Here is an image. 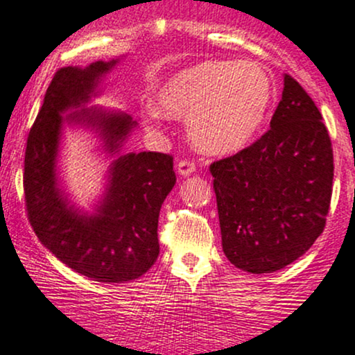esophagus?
Segmentation results:
<instances>
[{
    "label": "esophagus",
    "mask_w": 355,
    "mask_h": 355,
    "mask_svg": "<svg viewBox=\"0 0 355 355\" xmlns=\"http://www.w3.org/2000/svg\"><path fill=\"white\" fill-rule=\"evenodd\" d=\"M196 171V162L191 161V159H181L178 162V173L181 174V176H189V174H193Z\"/></svg>",
    "instance_id": "34e87169"
}]
</instances>
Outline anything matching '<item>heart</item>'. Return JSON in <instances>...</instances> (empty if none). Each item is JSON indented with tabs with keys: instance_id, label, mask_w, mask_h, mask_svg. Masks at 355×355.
I'll use <instances>...</instances> for the list:
<instances>
[{
	"instance_id": "1",
	"label": "heart",
	"mask_w": 355,
	"mask_h": 355,
	"mask_svg": "<svg viewBox=\"0 0 355 355\" xmlns=\"http://www.w3.org/2000/svg\"><path fill=\"white\" fill-rule=\"evenodd\" d=\"M272 83L252 61H206L171 76L157 103L171 116H189L187 131L204 153L243 149L268 114Z\"/></svg>"
}]
</instances>
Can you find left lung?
I'll use <instances>...</instances> for the list:
<instances>
[{
    "instance_id": "obj_1",
    "label": "left lung",
    "mask_w": 355,
    "mask_h": 355,
    "mask_svg": "<svg viewBox=\"0 0 355 355\" xmlns=\"http://www.w3.org/2000/svg\"><path fill=\"white\" fill-rule=\"evenodd\" d=\"M209 171L223 251L236 268L274 272L322 234L334 179L332 143L315 103L291 74L270 129Z\"/></svg>"
}]
</instances>
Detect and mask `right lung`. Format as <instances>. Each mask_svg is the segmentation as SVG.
I'll return each mask as SVG.
<instances>
[{
  "mask_svg": "<svg viewBox=\"0 0 355 355\" xmlns=\"http://www.w3.org/2000/svg\"><path fill=\"white\" fill-rule=\"evenodd\" d=\"M114 64L98 61L85 69L66 66L54 73L29 129L23 171L24 206L37 239L68 268L99 282L132 281L151 269L159 256L161 206L176 184L171 154L131 153L112 164L110 191L96 216H79L58 191L54 162L61 112L86 103L99 76ZM68 119L96 124L110 151H118L136 124L126 114L96 111Z\"/></svg>",
  "mask_w": 355,
  "mask_h": 355,
  "instance_id": "add662e5",
  "label": "right lung"
}]
</instances>
